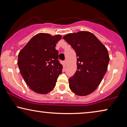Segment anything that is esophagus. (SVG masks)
Masks as SVG:
<instances>
[{
  "label": "esophagus",
  "instance_id": "1",
  "mask_svg": "<svg viewBox=\"0 0 127 127\" xmlns=\"http://www.w3.org/2000/svg\"><path fill=\"white\" fill-rule=\"evenodd\" d=\"M64 64H65V65L66 66L67 65V60H64Z\"/></svg>",
  "mask_w": 127,
  "mask_h": 127
}]
</instances>
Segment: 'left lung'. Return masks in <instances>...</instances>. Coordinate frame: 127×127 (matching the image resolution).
Returning <instances> with one entry per match:
<instances>
[{"instance_id":"1","label":"left lung","mask_w":127,"mask_h":127,"mask_svg":"<svg viewBox=\"0 0 127 127\" xmlns=\"http://www.w3.org/2000/svg\"><path fill=\"white\" fill-rule=\"evenodd\" d=\"M63 39L77 56V71L69 78V88L77 95H88L97 88L107 72L109 62L107 49L90 32L69 33Z\"/></svg>"}]
</instances>
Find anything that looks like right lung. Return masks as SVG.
<instances>
[{
  "label": "right lung",
  "mask_w": 127,
  "mask_h": 127,
  "mask_svg": "<svg viewBox=\"0 0 127 127\" xmlns=\"http://www.w3.org/2000/svg\"><path fill=\"white\" fill-rule=\"evenodd\" d=\"M62 39L59 35L40 33L28 41L18 55L20 72L30 88L46 94L55 87L63 65L58 60L55 47Z\"/></svg>",
  "instance_id": "1"
}]
</instances>
